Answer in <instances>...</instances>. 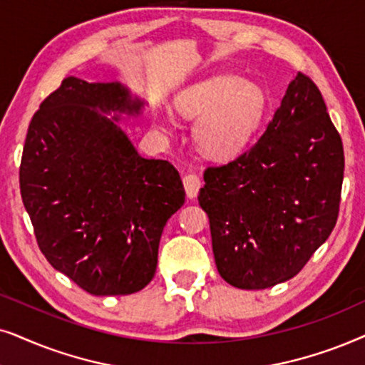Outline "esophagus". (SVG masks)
Instances as JSON below:
<instances>
[{"label":"esophagus","instance_id":"34e87169","mask_svg":"<svg viewBox=\"0 0 365 365\" xmlns=\"http://www.w3.org/2000/svg\"><path fill=\"white\" fill-rule=\"evenodd\" d=\"M183 187H185V192H187V197L193 200L198 195V190H200L202 187V182H200V177L195 173H187L185 177H183Z\"/></svg>","mask_w":365,"mask_h":365}]
</instances>
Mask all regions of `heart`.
<instances>
[{
	"instance_id": "heart-1",
	"label": "heart",
	"mask_w": 365,
	"mask_h": 365,
	"mask_svg": "<svg viewBox=\"0 0 365 365\" xmlns=\"http://www.w3.org/2000/svg\"><path fill=\"white\" fill-rule=\"evenodd\" d=\"M183 116H198L195 143L213 158L239 153L254 137L267 110V93L259 83L233 73H220L188 85L175 96Z\"/></svg>"
}]
</instances>
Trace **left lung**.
<instances>
[{"label":"left lung","mask_w":365,"mask_h":365,"mask_svg":"<svg viewBox=\"0 0 365 365\" xmlns=\"http://www.w3.org/2000/svg\"><path fill=\"white\" fill-rule=\"evenodd\" d=\"M203 180L222 279L260 290L297 275L337 222L344 180L341 135L314 81L297 73L264 135Z\"/></svg>","instance_id":"1"}]
</instances>
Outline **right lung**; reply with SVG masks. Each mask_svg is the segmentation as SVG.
<instances>
[{"instance_id": "add662e5", "label": "right lung", "mask_w": 365, "mask_h": 365, "mask_svg": "<svg viewBox=\"0 0 365 365\" xmlns=\"http://www.w3.org/2000/svg\"><path fill=\"white\" fill-rule=\"evenodd\" d=\"M145 105L120 81L68 76L26 133L19 188L38 247L93 295L147 287L163 227L185 203L177 168L143 158L118 123L138 118Z\"/></svg>"}]
</instances>
